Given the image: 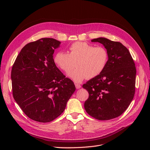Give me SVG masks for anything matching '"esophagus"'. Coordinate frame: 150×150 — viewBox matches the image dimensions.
Wrapping results in <instances>:
<instances>
[{"mask_svg": "<svg viewBox=\"0 0 150 150\" xmlns=\"http://www.w3.org/2000/svg\"><path fill=\"white\" fill-rule=\"evenodd\" d=\"M75 86H76V89H79V88H81V86L80 84H76Z\"/></svg>", "mask_w": 150, "mask_h": 150, "instance_id": "obj_1", "label": "esophagus"}]
</instances>
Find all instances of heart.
Wrapping results in <instances>:
<instances>
[{
	"mask_svg": "<svg viewBox=\"0 0 150 150\" xmlns=\"http://www.w3.org/2000/svg\"><path fill=\"white\" fill-rule=\"evenodd\" d=\"M69 51V53L57 52L54 55V62L66 73L78 67L76 70L69 74L76 83L96 77L103 72L108 61V52L103 46L95 47L87 42H76L71 45Z\"/></svg>",
	"mask_w": 150,
	"mask_h": 150,
	"instance_id": "obj_1",
	"label": "heart"
}]
</instances>
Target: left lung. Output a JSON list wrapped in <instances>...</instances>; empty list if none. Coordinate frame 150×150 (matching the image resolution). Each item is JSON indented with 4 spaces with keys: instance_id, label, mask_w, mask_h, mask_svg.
<instances>
[{
    "instance_id": "left-lung-1",
    "label": "left lung",
    "mask_w": 150,
    "mask_h": 150,
    "mask_svg": "<svg viewBox=\"0 0 150 150\" xmlns=\"http://www.w3.org/2000/svg\"><path fill=\"white\" fill-rule=\"evenodd\" d=\"M91 41L102 44L109 58L101 73L83 85L89 93L84 108L95 119L111 120L122 115L132 101L137 70L128 49L121 42L104 38Z\"/></svg>"
}]
</instances>
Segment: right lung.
<instances>
[{
  "instance_id": "obj_1",
  "label": "right lung",
  "mask_w": 150,
  "mask_h": 150,
  "mask_svg": "<svg viewBox=\"0 0 150 150\" xmlns=\"http://www.w3.org/2000/svg\"><path fill=\"white\" fill-rule=\"evenodd\" d=\"M61 42L42 38L26 44L11 71L12 94L30 119L40 122L55 120L64 111L76 90L54 62V49Z\"/></svg>"
}]
</instances>
